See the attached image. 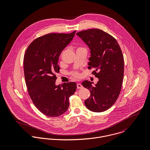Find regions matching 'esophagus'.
<instances>
[{"instance_id": "1", "label": "esophagus", "mask_w": 150, "mask_h": 150, "mask_svg": "<svg viewBox=\"0 0 150 150\" xmlns=\"http://www.w3.org/2000/svg\"><path fill=\"white\" fill-rule=\"evenodd\" d=\"M77 88L78 89H80V88H83V86H82V85H81V84L78 83V84H77Z\"/></svg>"}]
</instances>
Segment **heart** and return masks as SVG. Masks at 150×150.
Instances as JSON below:
<instances>
[{"label":"heart","instance_id":"heart-1","mask_svg":"<svg viewBox=\"0 0 150 150\" xmlns=\"http://www.w3.org/2000/svg\"><path fill=\"white\" fill-rule=\"evenodd\" d=\"M71 75L72 76L73 78H74V79H77L80 78V73H79L78 71H72V72L71 73Z\"/></svg>","mask_w":150,"mask_h":150}]
</instances>
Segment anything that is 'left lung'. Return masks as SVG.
I'll use <instances>...</instances> for the list:
<instances>
[{
  "mask_svg": "<svg viewBox=\"0 0 150 150\" xmlns=\"http://www.w3.org/2000/svg\"><path fill=\"white\" fill-rule=\"evenodd\" d=\"M90 49L88 69L99 79L95 86L86 80L82 86L90 91L85 105L89 110L100 112L108 110L116 102L124 79V63L121 49L116 39L102 30L91 29L76 33Z\"/></svg>",
  "mask_w": 150,
  "mask_h": 150,
  "instance_id": "1",
  "label": "left lung"
}]
</instances>
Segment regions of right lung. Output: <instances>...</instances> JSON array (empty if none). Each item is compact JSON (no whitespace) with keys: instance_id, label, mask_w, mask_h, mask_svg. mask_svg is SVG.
Wrapping results in <instances>:
<instances>
[{"instance_id":"1","label":"right lung","mask_w":150,"mask_h":150,"mask_svg":"<svg viewBox=\"0 0 150 150\" xmlns=\"http://www.w3.org/2000/svg\"><path fill=\"white\" fill-rule=\"evenodd\" d=\"M76 32L39 37L29 44L24 55V76L29 95L36 108L48 117H57L65 112L69 98L77 88L74 82L55 85V74L60 69L59 57Z\"/></svg>"}]
</instances>
